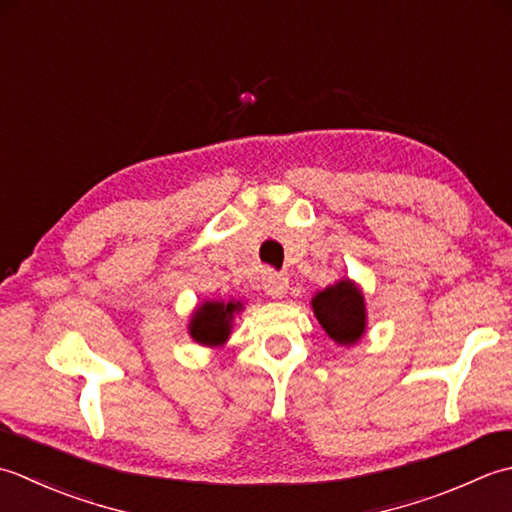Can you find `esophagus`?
Returning a JSON list of instances; mask_svg holds the SVG:
<instances>
[{"label":"esophagus","mask_w":512,"mask_h":512,"mask_svg":"<svg viewBox=\"0 0 512 512\" xmlns=\"http://www.w3.org/2000/svg\"><path fill=\"white\" fill-rule=\"evenodd\" d=\"M263 289L271 298H283L289 289V278L280 271H267L263 276Z\"/></svg>","instance_id":"1"}]
</instances>
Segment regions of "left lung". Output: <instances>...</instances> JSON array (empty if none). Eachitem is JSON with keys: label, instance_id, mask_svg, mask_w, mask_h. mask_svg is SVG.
Here are the masks:
<instances>
[{"label": "left lung", "instance_id": "obj_1", "mask_svg": "<svg viewBox=\"0 0 512 512\" xmlns=\"http://www.w3.org/2000/svg\"><path fill=\"white\" fill-rule=\"evenodd\" d=\"M311 305L322 329L336 342L353 344L364 333V298L349 280H340L338 285L320 291Z\"/></svg>", "mask_w": 512, "mask_h": 512}]
</instances>
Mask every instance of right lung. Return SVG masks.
Masks as SVG:
<instances>
[{
	"label": "right lung",
	"mask_w": 512,
	"mask_h": 512,
	"mask_svg": "<svg viewBox=\"0 0 512 512\" xmlns=\"http://www.w3.org/2000/svg\"><path fill=\"white\" fill-rule=\"evenodd\" d=\"M241 302H205L194 311L190 322V333L201 344H221L229 336V322L234 318Z\"/></svg>",
	"instance_id": "obj_1"
}]
</instances>
